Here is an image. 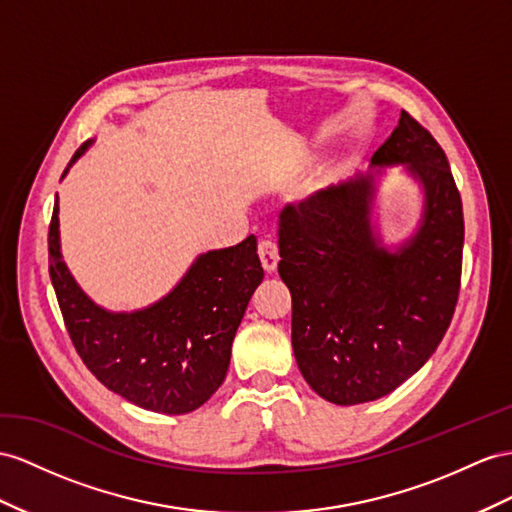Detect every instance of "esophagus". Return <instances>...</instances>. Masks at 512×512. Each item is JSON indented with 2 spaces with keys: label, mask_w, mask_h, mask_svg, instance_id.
Returning <instances> with one entry per match:
<instances>
[{
  "label": "esophagus",
  "mask_w": 512,
  "mask_h": 512,
  "mask_svg": "<svg viewBox=\"0 0 512 512\" xmlns=\"http://www.w3.org/2000/svg\"><path fill=\"white\" fill-rule=\"evenodd\" d=\"M257 253H259V259H261V266H264L266 272L277 270V264H279V246H277V242L261 240Z\"/></svg>",
  "instance_id": "esophagus-1"
}]
</instances>
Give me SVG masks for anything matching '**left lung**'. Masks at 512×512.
I'll use <instances>...</instances> for the list:
<instances>
[{"label":"left lung","mask_w":512,"mask_h":512,"mask_svg":"<svg viewBox=\"0 0 512 512\" xmlns=\"http://www.w3.org/2000/svg\"><path fill=\"white\" fill-rule=\"evenodd\" d=\"M422 183L417 231L387 251L372 231L376 177L355 175L285 205L279 274L292 294V348L309 387L333 404L387 396L432 357L461 290L463 203L439 142L409 112L372 155Z\"/></svg>","instance_id":"left-lung-1"}]
</instances>
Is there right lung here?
<instances>
[{
  "mask_svg": "<svg viewBox=\"0 0 512 512\" xmlns=\"http://www.w3.org/2000/svg\"><path fill=\"white\" fill-rule=\"evenodd\" d=\"M90 142L75 151L64 175ZM49 277L71 342L97 381L142 409L181 415L199 409L225 381L235 331L264 281V268L257 238L248 235L240 244L203 253L155 305L108 311L82 292L62 261L56 196Z\"/></svg>",
  "mask_w": 512,
  "mask_h": 512,
  "instance_id": "right-lung-1",
  "label": "right lung"
}]
</instances>
